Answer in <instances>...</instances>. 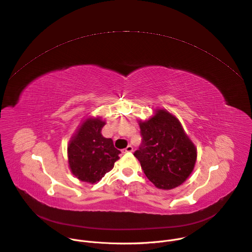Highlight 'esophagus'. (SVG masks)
I'll return each instance as SVG.
<instances>
[{
	"label": "esophagus",
	"instance_id": "34e87169",
	"mask_svg": "<svg viewBox=\"0 0 252 252\" xmlns=\"http://www.w3.org/2000/svg\"><path fill=\"white\" fill-rule=\"evenodd\" d=\"M132 151H133V148L129 145V146H127L126 149L123 150V153H124V154H126V153H131Z\"/></svg>",
	"mask_w": 252,
	"mask_h": 252
}]
</instances>
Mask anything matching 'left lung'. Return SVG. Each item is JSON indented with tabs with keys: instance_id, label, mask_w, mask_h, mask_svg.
<instances>
[{
	"instance_id": "1",
	"label": "left lung",
	"mask_w": 252,
	"mask_h": 252,
	"mask_svg": "<svg viewBox=\"0 0 252 252\" xmlns=\"http://www.w3.org/2000/svg\"><path fill=\"white\" fill-rule=\"evenodd\" d=\"M142 146L133 156L139 159L147 178L162 190L174 189L193 172L197 149L179 120L166 109L140 121Z\"/></svg>"
}]
</instances>
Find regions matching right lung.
<instances>
[{
	"label": "right lung",
	"instance_id": "right-lung-1",
	"mask_svg": "<svg viewBox=\"0 0 252 252\" xmlns=\"http://www.w3.org/2000/svg\"><path fill=\"white\" fill-rule=\"evenodd\" d=\"M104 125L100 118L86 119L67 147L71 173L90 184L98 182L120 158L121 152L114 148L112 140L101 134Z\"/></svg>",
	"mask_w": 252,
	"mask_h": 252
}]
</instances>
